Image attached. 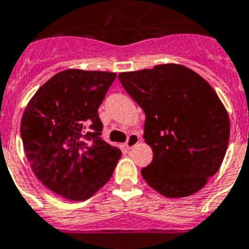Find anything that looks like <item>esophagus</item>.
Returning <instances> with one entry per match:
<instances>
[{"label":"esophagus","instance_id":"esophagus-1","mask_svg":"<svg viewBox=\"0 0 249 249\" xmlns=\"http://www.w3.org/2000/svg\"><path fill=\"white\" fill-rule=\"evenodd\" d=\"M140 142V136L137 135V133H131L128 136V139H127L126 143H124V146H126L127 150L132 149L136 143Z\"/></svg>","mask_w":249,"mask_h":249}]
</instances>
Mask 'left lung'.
Masks as SVG:
<instances>
[{
	"mask_svg": "<svg viewBox=\"0 0 249 249\" xmlns=\"http://www.w3.org/2000/svg\"><path fill=\"white\" fill-rule=\"evenodd\" d=\"M118 79L146 116L143 139L153 161L141 169L143 179L165 197L196 194L219 170L229 143L231 121L215 90L176 63Z\"/></svg>",
	"mask_w": 249,
	"mask_h": 249,
	"instance_id": "obj_1",
	"label": "left lung"
}]
</instances>
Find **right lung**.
Here are the masks:
<instances>
[{"label":"right lung","instance_id":"right-lung-1","mask_svg":"<svg viewBox=\"0 0 249 249\" xmlns=\"http://www.w3.org/2000/svg\"><path fill=\"white\" fill-rule=\"evenodd\" d=\"M114 72L66 70L38 89L21 118L24 151L47 188L84 201L110 179L121 150L100 137L98 114Z\"/></svg>","mask_w":249,"mask_h":249}]
</instances>
